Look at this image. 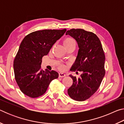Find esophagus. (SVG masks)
Segmentation results:
<instances>
[{
	"label": "esophagus",
	"mask_w": 124,
	"mask_h": 124,
	"mask_svg": "<svg viewBox=\"0 0 124 124\" xmlns=\"http://www.w3.org/2000/svg\"><path fill=\"white\" fill-rule=\"evenodd\" d=\"M58 76H59V78H63L66 76V74H65L64 73H60Z\"/></svg>",
	"instance_id": "esophagus-1"
}]
</instances>
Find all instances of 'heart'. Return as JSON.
Returning <instances> with one entry per match:
<instances>
[{
    "instance_id": "obj_1",
    "label": "heart",
    "mask_w": 124,
    "mask_h": 124,
    "mask_svg": "<svg viewBox=\"0 0 124 124\" xmlns=\"http://www.w3.org/2000/svg\"><path fill=\"white\" fill-rule=\"evenodd\" d=\"M63 44L66 50L70 47H75L76 46V42L75 40L71 37H67L64 39L63 41ZM59 68L61 70H64L65 68V66L63 64H60L59 66Z\"/></svg>"
}]
</instances>
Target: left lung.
I'll list each match as a JSON object with an SVG mask.
<instances>
[{"label": "left lung", "instance_id": "left-lung-1", "mask_svg": "<svg viewBox=\"0 0 124 124\" xmlns=\"http://www.w3.org/2000/svg\"><path fill=\"white\" fill-rule=\"evenodd\" d=\"M66 34L76 40L79 47L71 70L82 72L79 78L70 75L73 83L68 89V93L73 100L84 101L95 93L104 77V53L99 38L93 33L83 29H72Z\"/></svg>", "mask_w": 124, "mask_h": 124}]
</instances>
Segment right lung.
<instances>
[{"mask_svg": "<svg viewBox=\"0 0 124 124\" xmlns=\"http://www.w3.org/2000/svg\"><path fill=\"white\" fill-rule=\"evenodd\" d=\"M66 32V29L38 31L23 39L15 58L14 70L16 83L24 95L38 97L45 93L52 80L58 78L56 71L41 70L42 57Z\"/></svg>", "mask_w": 124, "mask_h": 124, "instance_id": "obj_1", "label": "right lung"}]
</instances>
